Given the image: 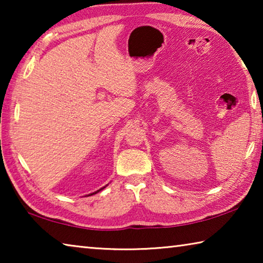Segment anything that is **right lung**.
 Listing matches in <instances>:
<instances>
[{"label":"right lung","instance_id":"right-lung-1","mask_svg":"<svg viewBox=\"0 0 263 263\" xmlns=\"http://www.w3.org/2000/svg\"><path fill=\"white\" fill-rule=\"evenodd\" d=\"M106 185H108V184H106ZM106 185H105V186H106ZM105 186H103V188H101V189H99V190H97V191H95V193H92V194H89L88 196H91V195H95V194H97V193H100V191H101V190H103V189L105 188Z\"/></svg>","mask_w":263,"mask_h":263}]
</instances>
